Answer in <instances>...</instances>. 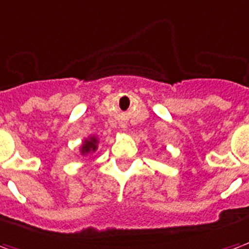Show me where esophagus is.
Wrapping results in <instances>:
<instances>
[{"instance_id": "obj_1", "label": "esophagus", "mask_w": 249, "mask_h": 249, "mask_svg": "<svg viewBox=\"0 0 249 249\" xmlns=\"http://www.w3.org/2000/svg\"><path fill=\"white\" fill-rule=\"evenodd\" d=\"M121 126H123V128H125V124H123V125H121Z\"/></svg>"}]
</instances>
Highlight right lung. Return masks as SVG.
Segmentation results:
<instances>
[{
	"label": "right lung",
	"instance_id": "obj_1",
	"mask_svg": "<svg viewBox=\"0 0 249 249\" xmlns=\"http://www.w3.org/2000/svg\"><path fill=\"white\" fill-rule=\"evenodd\" d=\"M96 144H97V140L92 137V139H89V140H85V142L82 144V153L85 155V153H89L90 151H96Z\"/></svg>",
	"mask_w": 249,
	"mask_h": 249
}]
</instances>
